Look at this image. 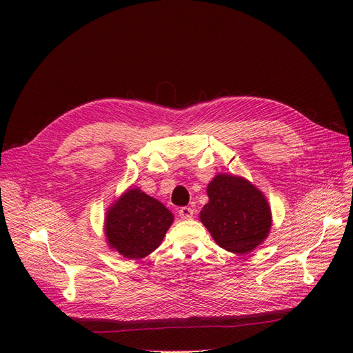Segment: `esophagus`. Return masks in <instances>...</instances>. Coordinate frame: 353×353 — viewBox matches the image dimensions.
Masks as SVG:
<instances>
[{
  "label": "esophagus",
  "mask_w": 353,
  "mask_h": 353,
  "mask_svg": "<svg viewBox=\"0 0 353 353\" xmlns=\"http://www.w3.org/2000/svg\"><path fill=\"white\" fill-rule=\"evenodd\" d=\"M179 216L183 219V220H190L193 216H194V210L190 209V208H181L179 210Z\"/></svg>",
  "instance_id": "1"
}]
</instances>
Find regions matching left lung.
<instances>
[{"instance_id": "obj_1", "label": "left lung", "mask_w": 353, "mask_h": 353, "mask_svg": "<svg viewBox=\"0 0 353 353\" xmlns=\"http://www.w3.org/2000/svg\"><path fill=\"white\" fill-rule=\"evenodd\" d=\"M208 196L200 221L220 248L243 254L265 242L272 210L266 196L248 179L219 173L208 184Z\"/></svg>"}]
</instances>
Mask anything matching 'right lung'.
Returning a JSON list of instances; mask_svg holds the SVG:
<instances>
[{"label": "right lung", "mask_w": 353, "mask_h": 353, "mask_svg": "<svg viewBox=\"0 0 353 353\" xmlns=\"http://www.w3.org/2000/svg\"><path fill=\"white\" fill-rule=\"evenodd\" d=\"M174 216L140 188H128L108 206L104 236L111 250L125 259H143L163 242Z\"/></svg>", "instance_id": "add662e5"}]
</instances>
